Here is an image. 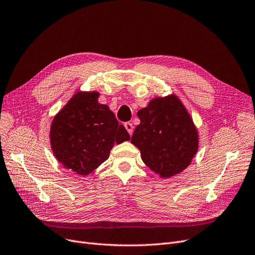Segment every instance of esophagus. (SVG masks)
Instances as JSON below:
<instances>
[{
  "label": "esophagus",
  "mask_w": 255,
  "mask_h": 255,
  "mask_svg": "<svg viewBox=\"0 0 255 255\" xmlns=\"http://www.w3.org/2000/svg\"><path fill=\"white\" fill-rule=\"evenodd\" d=\"M124 126H125V128H126V130L128 131V133L131 135L132 134V132H133V125L131 124L130 122H126L125 124H124Z\"/></svg>",
  "instance_id": "obj_1"
}]
</instances>
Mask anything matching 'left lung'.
<instances>
[{
    "instance_id": "8db88e82",
    "label": "left lung",
    "mask_w": 255,
    "mask_h": 255,
    "mask_svg": "<svg viewBox=\"0 0 255 255\" xmlns=\"http://www.w3.org/2000/svg\"><path fill=\"white\" fill-rule=\"evenodd\" d=\"M140 121L131 143L143 162L162 177H170L188 167L199 148L193 122L175 96L156 98L138 110Z\"/></svg>"
}]
</instances>
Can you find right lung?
Here are the masks:
<instances>
[{
  "mask_svg": "<svg viewBox=\"0 0 255 255\" xmlns=\"http://www.w3.org/2000/svg\"><path fill=\"white\" fill-rule=\"evenodd\" d=\"M98 92H78L53 119L50 142L56 159L67 169L87 175L109 157L115 143L130 136Z\"/></svg>",
  "mask_w": 255,
  "mask_h": 255,
  "instance_id": "1",
  "label": "right lung"
}]
</instances>
